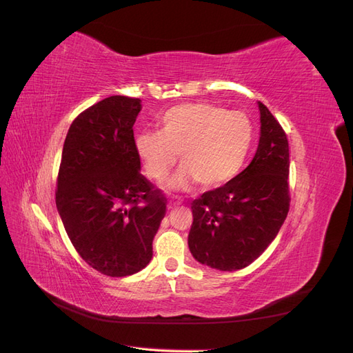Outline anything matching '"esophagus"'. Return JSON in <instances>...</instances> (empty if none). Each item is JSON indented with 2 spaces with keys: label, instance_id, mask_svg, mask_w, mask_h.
<instances>
[{
  "label": "esophagus",
  "instance_id": "34e87169",
  "mask_svg": "<svg viewBox=\"0 0 353 353\" xmlns=\"http://www.w3.org/2000/svg\"><path fill=\"white\" fill-rule=\"evenodd\" d=\"M180 204H182V200H177V198H171V200L168 201V207H170V209H173V207L180 205Z\"/></svg>",
  "mask_w": 353,
  "mask_h": 353
}]
</instances>
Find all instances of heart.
Masks as SVG:
<instances>
[{"mask_svg":"<svg viewBox=\"0 0 353 353\" xmlns=\"http://www.w3.org/2000/svg\"><path fill=\"white\" fill-rule=\"evenodd\" d=\"M252 140L254 125L245 113L196 103L170 108L161 131L135 137V150L153 180L164 179L180 153L185 168L168 180L171 189H186L194 180L203 188H218L239 173Z\"/></svg>","mask_w":353,"mask_h":353,"instance_id":"obj_1","label":"heart"}]
</instances>
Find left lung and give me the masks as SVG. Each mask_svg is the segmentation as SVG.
<instances>
[{
    "mask_svg": "<svg viewBox=\"0 0 353 353\" xmlns=\"http://www.w3.org/2000/svg\"><path fill=\"white\" fill-rule=\"evenodd\" d=\"M259 112L261 137L250 164L191 203L189 250L198 263L216 270L234 271L254 263L276 239L289 212L286 132L263 103Z\"/></svg>",
    "mask_w": 353,
    "mask_h": 353,
    "instance_id": "8db88e82",
    "label": "left lung"
}]
</instances>
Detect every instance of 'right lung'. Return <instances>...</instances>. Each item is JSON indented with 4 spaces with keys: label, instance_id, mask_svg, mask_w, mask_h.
Wrapping results in <instances>:
<instances>
[{
    "label": "right lung",
    "instance_id": "1",
    "mask_svg": "<svg viewBox=\"0 0 353 353\" xmlns=\"http://www.w3.org/2000/svg\"><path fill=\"white\" fill-rule=\"evenodd\" d=\"M140 98L113 95L71 123L57 179V207L74 249L101 274L139 273L152 259V241L167 198L140 173L132 126Z\"/></svg>",
    "mask_w": 353,
    "mask_h": 353
}]
</instances>
